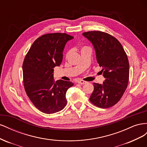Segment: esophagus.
<instances>
[{
	"mask_svg": "<svg viewBox=\"0 0 147 147\" xmlns=\"http://www.w3.org/2000/svg\"><path fill=\"white\" fill-rule=\"evenodd\" d=\"M78 84H84L87 83V82H85V81H84V80H78Z\"/></svg>",
	"mask_w": 147,
	"mask_h": 147,
	"instance_id": "esophagus-1",
	"label": "esophagus"
}]
</instances>
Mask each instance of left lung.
<instances>
[{
  "instance_id": "left-lung-1",
  "label": "left lung",
  "mask_w": 147,
  "mask_h": 147,
  "mask_svg": "<svg viewBox=\"0 0 147 147\" xmlns=\"http://www.w3.org/2000/svg\"><path fill=\"white\" fill-rule=\"evenodd\" d=\"M83 35L91 42L103 76L102 84L94 83L90 100L96 106L106 109L116 104L127 88L129 64L123 46L112 35L100 31H90Z\"/></svg>"
}]
</instances>
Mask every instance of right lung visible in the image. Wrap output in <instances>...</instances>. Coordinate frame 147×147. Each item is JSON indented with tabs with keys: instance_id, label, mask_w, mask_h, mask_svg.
Wrapping results in <instances>:
<instances>
[{
	"instance_id": "obj_1",
	"label": "right lung",
	"mask_w": 147,
	"mask_h": 147,
	"mask_svg": "<svg viewBox=\"0 0 147 147\" xmlns=\"http://www.w3.org/2000/svg\"><path fill=\"white\" fill-rule=\"evenodd\" d=\"M74 38L65 33L47 34L38 38L31 46L23 64L25 91L34 106L51 114L67 104L66 92L74 85L63 80L55 81L53 71L63 61L66 43Z\"/></svg>"
}]
</instances>
